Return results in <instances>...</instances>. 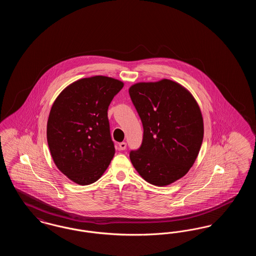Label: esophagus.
I'll return each mask as SVG.
<instances>
[{
    "label": "esophagus",
    "mask_w": 256,
    "mask_h": 256,
    "mask_svg": "<svg viewBox=\"0 0 256 256\" xmlns=\"http://www.w3.org/2000/svg\"><path fill=\"white\" fill-rule=\"evenodd\" d=\"M126 142H122V143L119 144V148H120L121 150H126Z\"/></svg>",
    "instance_id": "obj_1"
}]
</instances>
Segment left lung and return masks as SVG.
I'll return each mask as SVG.
<instances>
[{"label": "left lung", "mask_w": 256, "mask_h": 256, "mask_svg": "<svg viewBox=\"0 0 256 256\" xmlns=\"http://www.w3.org/2000/svg\"><path fill=\"white\" fill-rule=\"evenodd\" d=\"M128 92L144 128L141 146L130 152L134 168L150 184L174 182L193 166L202 143L198 102L186 88L166 78L138 82Z\"/></svg>", "instance_id": "left-lung-1"}]
</instances>
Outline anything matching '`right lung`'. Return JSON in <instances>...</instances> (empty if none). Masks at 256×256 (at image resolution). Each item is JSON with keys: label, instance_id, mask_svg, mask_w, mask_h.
Returning a JSON list of instances; mask_svg holds the SVG:
<instances>
[{"label": "right lung", "instance_id": "obj_1", "mask_svg": "<svg viewBox=\"0 0 256 256\" xmlns=\"http://www.w3.org/2000/svg\"><path fill=\"white\" fill-rule=\"evenodd\" d=\"M122 82L95 76L67 86L56 98L47 140L58 170L80 185L97 182L110 166L115 148L108 110Z\"/></svg>", "mask_w": 256, "mask_h": 256}]
</instances>
